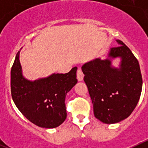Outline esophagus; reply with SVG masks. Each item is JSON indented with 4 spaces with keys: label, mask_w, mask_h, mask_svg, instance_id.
I'll list each match as a JSON object with an SVG mask.
<instances>
[{
    "label": "esophagus",
    "mask_w": 148,
    "mask_h": 148,
    "mask_svg": "<svg viewBox=\"0 0 148 148\" xmlns=\"http://www.w3.org/2000/svg\"><path fill=\"white\" fill-rule=\"evenodd\" d=\"M84 78V74L81 68H78L77 70V79L78 81H82Z\"/></svg>",
    "instance_id": "1"
}]
</instances>
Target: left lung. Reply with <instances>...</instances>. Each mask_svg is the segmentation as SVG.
Wrapping results in <instances>:
<instances>
[{"mask_svg": "<svg viewBox=\"0 0 148 148\" xmlns=\"http://www.w3.org/2000/svg\"><path fill=\"white\" fill-rule=\"evenodd\" d=\"M116 41L121 45L111 48L109 57L121 58L119 69L111 66L108 58H96L82 67L94 115L105 124L127 118L136 107L142 92V77L138 60L121 40Z\"/></svg>", "mask_w": 148, "mask_h": 148, "instance_id": "8db88e82", "label": "left lung"}]
</instances>
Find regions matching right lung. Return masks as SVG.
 <instances>
[{
    "instance_id": "obj_1",
    "label": "right lung",
    "mask_w": 148,
    "mask_h": 148,
    "mask_svg": "<svg viewBox=\"0 0 148 148\" xmlns=\"http://www.w3.org/2000/svg\"><path fill=\"white\" fill-rule=\"evenodd\" d=\"M18 52L11 70V94L18 109L34 125L55 128L66 118V95L77 83V67L65 74L30 82L22 75Z\"/></svg>"
}]
</instances>
